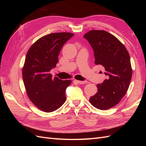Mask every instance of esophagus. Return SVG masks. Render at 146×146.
<instances>
[{
	"mask_svg": "<svg viewBox=\"0 0 146 146\" xmlns=\"http://www.w3.org/2000/svg\"><path fill=\"white\" fill-rule=\"evenodd\" d=\"M75 82H76L78 84H85L86 83V81H80V80H75Z\"/></svg>",
	"mask_w": 146,
	"mask_h": 146,
	"instance_id": "obj_1",
	"label": "esophagus"
}]
</instances>
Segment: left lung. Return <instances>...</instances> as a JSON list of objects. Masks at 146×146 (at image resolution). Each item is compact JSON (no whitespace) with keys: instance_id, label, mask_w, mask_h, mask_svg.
I'll return each instance as SVG.
<instances>
[{"instance_id":"obj_1","label":"left lung","mask_w":146,"mask_h":146,"mask_svg":"<svg viewBox=\"0 0 146 146\" xmlns=\"http://www.w3.org/2000/svg\"><path fill=\"white\" fill-rule=\"evenodd\" d=\"M83 38L94 50L95 64L103 66L107 77L97 85L98 92L90 102L98 109H110L121 101L129 89L132 76L129 54L118 39L106 31L91 30Z\"/></svg>"}]
</instances>
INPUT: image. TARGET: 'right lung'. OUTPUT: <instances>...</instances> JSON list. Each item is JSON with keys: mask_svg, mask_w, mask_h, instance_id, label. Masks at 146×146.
I'll return each mask as SVG.
<instances>
[{"mask_svg": "<svg viewBox=\"0 0 146 146\" xmlns=\"http://www.w3.org/2000/svg\"><path fill=\"white\" fill-rule=\"evenodd\" d=\"M74 35L66 32L47 35L28 50L23 69V81L30 100L41 111L52 112L65 102V91L71 80L53 78L49 72L58 62L61 48Z\"/></svg>", "mask_w": 146, "mask_h": 146, "instance_id": "add662e5", "label": "right lung"}]
</instances>
